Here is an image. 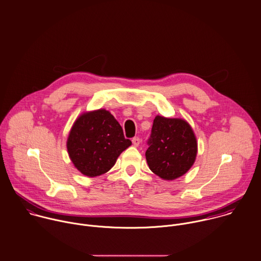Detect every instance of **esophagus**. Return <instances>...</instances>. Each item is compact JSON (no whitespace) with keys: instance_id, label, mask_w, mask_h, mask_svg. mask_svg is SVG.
<instances>
[{"instance_id":"obj_1","label":"esophagus","mask_w":261,"mask_h":261,"mask_svg":"<svg viewBox=\"0 0 261 261\" xmlns=\"http://www.w3.org/2000/svg\"><path fill=\"white\" fill-rule=\"evenodd\" d=\"M132 143H133V145H134L135 147L139 146V144H140V139H139V137H134V138L132 139Z\"/></svg>"}]
</instances>
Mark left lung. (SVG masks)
I'll list each match as a JSON object with an SVG mask.
<instances>
[{
  "mask_svg": "<svg viewBox=\"0 0 261 261\" xmlns=\"http://www.w3.org/2000/svg\"><path fill=\"white\" fill-rule=\"evenodd\" d=\"M146 162L163 180H175L185 175L197 155V140L189 123L179 118L156 116L153 120Z\"/></svg>",
  "mask_w": 261,
  "mask_h": 261,
  "instance_id": "1",
  "label": "left lung"
}]
</instances>
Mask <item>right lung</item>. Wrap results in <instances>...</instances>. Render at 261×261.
Returning <instances> with one entry per match:
<instances>
[{
	"label": "right lung",
	"mask_w": 261,
	"mask_h": 261,
	"mask_svg": "<svg viewBox=\"0 0 261 261\" xmlns=\"http://www.w3.org/2000/svg\"><path fill=\"white\" fill-rule=\"evenodd\" d=\"M131 144L115 117L99 109L85 112L75 120L67 139V150L74 167L92 178L109 172Z\"/></svg>",
	"instance_id": "add662e5"
}]
</instances>
